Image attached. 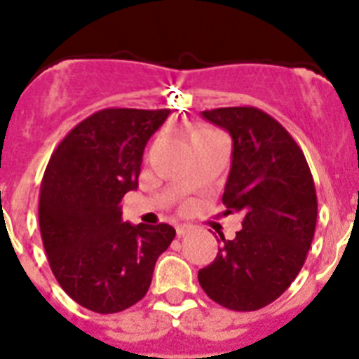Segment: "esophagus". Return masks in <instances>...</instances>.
I'll return each instance as SVG.
<instances>
[{"label":"esophagus","instance_id":"esophagus-1","mask_svg":"<svg viewBox=\"0 0 359 359\" xmlns=\"http://www.w3.org/2000/svg\"><path fill=\"white\" fill-rule=\"evenodd\" d=\"M191 231H193V225H187V224L177 225V236H186Z\"/></svg>","mask_w":359,"mask_h":359}]
</instances>
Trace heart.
<instances>
[{
  "instance_id": "b5f03b06",
  "label": "heart",
  "mask_w": 359,
  "mask_h": 359,
  "mask_svg": "<svg viewBox=\"0 0 359 359\" xmlns=\"http://www.w3.org/2000/svg\"><path fill=\"white\" fill-rule=\"evenodd\" d=\"M202 134H208V130H202V132H198V134H195V137H196V135H202Z\"/></svg>"
}]
</instances>
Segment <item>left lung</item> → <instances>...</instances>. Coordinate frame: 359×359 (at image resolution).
<instances>
[{
	"instance_id": "8db88e82",
	"label": "left lung",
	"mask_w": 359,
	"mask_h": 359,
	"mask_svg": "<svg viewBox=\"0 0 359 359\" xmlns=\"http://www.w3.org/2000/svg\"><path fill=\"white\" fill-rule=\"evenodd\" d=\"M232 137L224 215L241 212L234 240L219 234L215 261L198 272L209 299L232 311H256L299 276L316 227V191L304 154L290 132L256 107L203 111Z\"/></svg>"
}]
</instances>
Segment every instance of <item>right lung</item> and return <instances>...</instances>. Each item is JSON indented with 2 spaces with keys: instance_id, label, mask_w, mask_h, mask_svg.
I'll list each match as a JSON object with an SVG mask.
<instances>
[{
  "instance_id": "add662e5",
  "label": "right lung",
  "mask_w": 359,
  "mask_h": 359,
  "mask_svg": "<svg viewBox=\"0 0 359 359\" xmlns=\"http://www.w3.org/2000/svg\"><path fill=\"white\" fill-rule=\"evenodd\" d=\"M170 109H103L80 121L51 154L39 195L48 263L64 292L95 313H118L147 295L168 224L121 222L137 187L143 151Z\"/></svg>"
}]
</instances>
